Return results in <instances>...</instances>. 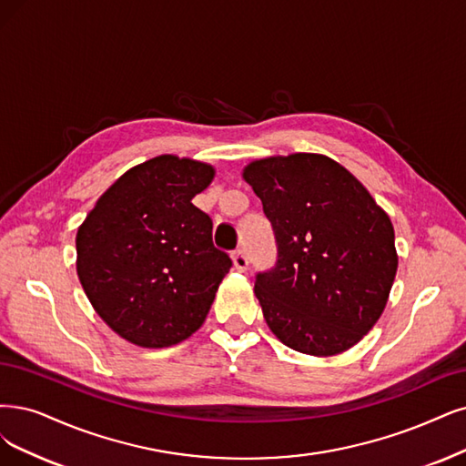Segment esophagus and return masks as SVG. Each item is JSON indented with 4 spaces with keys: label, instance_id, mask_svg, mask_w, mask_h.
<instances>
[{
    "label": "esophagus",
    "instance_id": "obj_1",
    "mask_svg": "<svg viewBox=\"0 0 466 466\" xmlns=\"http://www.w3.org/2000/svg\"><path fill=\"white\" fill-rule=\"evenodd\" d=\"M232 261H234L236 270H246V268H248V265H249V261H248V255H246V251H244V249H238V251H234V255H232Z\"/></svg>",
    "mask_w": 466,
    "mask_h": 466
}]
</instances>
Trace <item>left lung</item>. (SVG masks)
I'll list each match as a JSON object with an SVG mask.
<instances>
[{"instance_id": "obj_1", "label": "left lung", "mask_w": 466, "mask_h": 466, "mask_svg": "<svg viewBox=\"0 0 466 466\" xmlns=\"http://www.w3.org/2000/svg\"><path fill=\"white\" fill-rule=\"evenodd\" d=\"M242 177L279 246L277 265L255 279L268 329L299 353L348 351L384 313L398 272L390 217L326 155H274Z\"/></svg>"}]
</instances>
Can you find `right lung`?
<instances>
[{
	"label": "right lung",
	"instance_id": "add662e5",
	"mask_svg": "<svg viewBox=\"0 0 466 466\" xmlns=\"http://www.w3.org/2000/svg\"><path fill=\"white\" fill-rule=\"evenodd\" d=\"M207 163L159 155L116 178L76 232V272L96 313L134 346H177L205 322L232 267L192 203Z\"/></svg>",
	"mask_w": 466,
	"mask_h": 466
}]
</instances>
